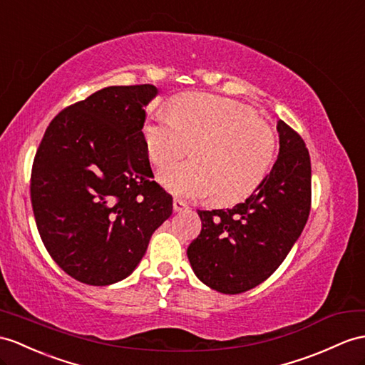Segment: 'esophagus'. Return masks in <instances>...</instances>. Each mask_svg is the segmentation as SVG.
I'll return each mask as SVG.
<instances>
[{
	"label": "esophagus",
	"instance_id": "obj_1",
	"mask_svg": "<svg viewBox=\"0 0 365 365\" xmlns=\"http://www.w3.org/2000/svg\"><path fill=\"white\" fill-rule=\"evenodd\" d=\"M185 209H189V206L182 200H180V198H175L173 200V210L175 212H182Z\"/></svg>",
	"mask_w": 365,
	"mask_h": 365
}]
</instances>
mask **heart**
I'll return each mask as SVG.
<instances>
[{"label":"heart","instance_id":"heart-1","mask_svg":"<svg viewBox=\"0 0 365 365\" xmlns=\"http://www.w3.org/2000/svg\"><path fill=\"white\" fill-rule=\"evenodd\" d=\"M173 114L159 111L144 127L152 163L165 167L190 150L192 161L159 175L167 190L187 198L212 195L218 204L246 198L272 161L271 125L251 108L227 97L184 94L172 103Z\"/></svg>","mask_w":365,"mask_h":365}]
</instances>
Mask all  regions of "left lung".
<instances>
[{"label":"left lung","instance_id":"1","mask_svg":"<svg viewBox=\"0 0 365 365\" xmlns=\"http://www.w3.org/2000/svg\"><path fill=\"white\" fill-rule=\"evenodd\" d=\"M280 152L269 175L232 209L198 210L201 232L187 247L197 277L225 294L260 285L279 268L311 209V161L304 139L279 120Z\"/></svg>","mask_w":365,"mask_h":365}]
</instances>
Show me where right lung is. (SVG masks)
<instances>
[{
  "mask_svg": "<svg viewBox=\"0 0 365 365\" xmlns=\"http://www.w3.org/2000/svg\"><path fill=\"white\" fill-rule=\"evenodd\" d=\"M156 94L148 83L96 91L51 120L35 153L31 202L41 242L86 285L125 279L172 215L142 133Z\"/></svg>",
  "mask_w": 365,
  "mask_h": 365,
  "instance_id": "right-lung-1",
  "label": "right lung"
}]
</instances>
